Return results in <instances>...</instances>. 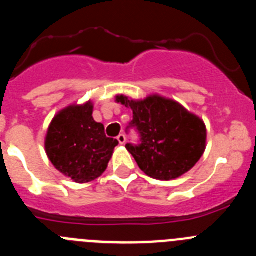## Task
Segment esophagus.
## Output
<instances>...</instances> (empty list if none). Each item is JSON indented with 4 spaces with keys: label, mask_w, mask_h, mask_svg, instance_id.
Returning a JSON list of instances; mask_svg holds the SVG:
<instances>
[{
    "label": "esophagus",
    "mask_w": 256,
    "mask_h": 256,
    "mask_svg": "<svg viewBox=\"0 0 256 256\" xmlns=\"http://www.w3.org/2000/svg\"><path fill=\"white\" fill-rule=\"evenodd\" d=\"M126 136H124V134H119V136H118V142H119V144H126Z\"/></svg>",
    "instance_id": "34e87169"
}]
</instances>
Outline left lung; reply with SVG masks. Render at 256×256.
<instances>
[{
	"label": "left lung",
	"instance_id": "left-lung-1",
	"mask_svg": "<svg viewBox=\"0 0 256 256\" xmlns=\"http://www.w3.org/2000/svg\"><path fill=\"white\" fill-rule=\"evenodd\" d=\"M115 101L133 112L132 126L141 144H126L140 169L159 180H177L196 165L206 148V126L177 101L160 94L133 100L124 94Z\"/></svg>",
	"mask_w": 256,
	"mask_h": 256
}]
</instances>
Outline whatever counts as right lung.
<instances>
[{
	"mask_svg": "<svg viewBox=\"0 0 256 256\" xmlns=\"http://www.w3.org/2000/svg\"><path fill=\"white\" fill-rule=\"evenodd\" d=\"M94 102L72 104L58 112L48 126L44 150L52 165L76 183L102 176L119 142L105 134L104 124L92 116Z\"/></svg>",
	"mask_w": 256,
	"mask_h": 256,
	"instance_id": "1",
	"label": "right lung"
}]
</instances>
